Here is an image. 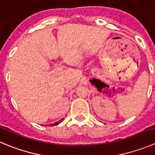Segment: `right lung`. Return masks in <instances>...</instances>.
Masks as SVG:
<instances>
[{
	"instance_id": "right-lung-1",
	"label": "right lung",
	"mask_w": 155,
	"mask_h": 155,
	"mask_svg": "<svg viewBox=\"0 0 155 155\" xmlns=\"http://www.w3.org/2000/svg\"><path fill=\"white\" fill-rule=\"evenodd\" d=\"M63 119H61V120H60V121H57V122H56V123L50 124V126H53V125H58V124H60V122H62V121H63Z\"/></svg>"
}]
</instances>
